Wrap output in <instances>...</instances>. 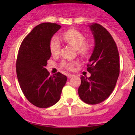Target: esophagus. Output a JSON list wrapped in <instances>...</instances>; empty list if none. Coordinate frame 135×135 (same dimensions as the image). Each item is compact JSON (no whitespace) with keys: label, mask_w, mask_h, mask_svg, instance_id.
I'll list each match as a JSON object with an SVG mask.
<instances>
[{"label":"esophagus","mask_w":135,"mask_h":135,"mask_svg":"<svg viewBox=\"0 0 135 135\" xmlns=\"http://www.w3.org/2000/svg\"><path fill=\"white\" fill-rule=\"evenodd\" d=\"M74 76V74H68L67 76H68V78H71V77H73Z\"/></svg>","instance_id":"1"}]
</instances>
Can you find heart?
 Masks as SVG:
<instances>
[{"instance_id": "obj_1", "label": "heart", "mask_w": 135, "mask_h": 135, "mask_svg": "<svg viewBox=\"0 0 135 135\" xmlns=\"http://www.w3.org/2000/svg\"><path fill=\"white\" fill-rule=\"evenodd\" d=\"M63 40L73 46L78 52V54L81 55H86L89 53L91 45L88 41H84L85 37L84 34L76 30H69L64 33L62 36ZM61 45L59 40L57 37H53L50 42V50L53 55H57L59 53ZM75 65L74 62L64 61L62 62V66L68 70H72Z\"/></svg>"}]
</instances>
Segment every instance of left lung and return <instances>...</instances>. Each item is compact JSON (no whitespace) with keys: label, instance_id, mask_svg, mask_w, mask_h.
<instances>
[{"label":"left lung","instance_id":"obj_1","mask_svg":"<svg viewBox=\"0 0 135 135\" xmlns=\"http://www.w3.org/2000/svg\"><path fill=\"white\" fill-rule=\"evenodd\" d=\"M95 39V47L87 65L89 78L81 76L78 95L88 104H98L109 97L120 74L116 44L107 30L98 23L89 25Z\"/></svg>","mask_w":135,"mask_h":135}]
</instances>
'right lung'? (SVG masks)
I'll list each match as a JSON object with an SVG mask.
<instances>
[{
    "label": "right lung",
    "instance_id": "right-lung-1",
    "mask_svg": "<svg viewBox=\"0 0 135 135\" xmlns=\"http://www.w3.org/2000/svg\"><path fill=\"white\" fill-rule=\"evenodd\" d=\"M61 26L42 23L36 26L23 39L19 49L16 72L21 89L32 104L49 108L60 99L67 77L60 72L52 76L45 67L51 56V38Z\"/></svg>",
    "mask_w": 135,
    "mask_h": 135
}]
</instances>
